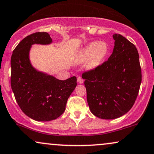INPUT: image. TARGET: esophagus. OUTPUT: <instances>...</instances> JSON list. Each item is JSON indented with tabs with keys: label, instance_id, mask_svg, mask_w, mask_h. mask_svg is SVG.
<instances>
[{
	"label": "esophagus",
	"instance_id": "obj_1",
	"mask_svg": "<svg viewBox=\"0 0 154 154\" xmlns=\"http://www.w3.org/2000/svg\"><path fill=\"white\" fill-rule=\"evenodd\" d=\"M77 82L79 84H82L84 82V79L81 77H77Z\"/></svg>",
	"mask_w": 154,
	"mask_h": 154
}]
</instances>
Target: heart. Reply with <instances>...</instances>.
<instances>
[{"label": "heart", "instance_id": "1", "mask_svg": "<svg viewBox=\"0 0 154 154\" xmlns=\"http://www.w3.org/2000/svg\"><path fill=\"white\" fill-rule=\"evenodd\" d=\"M108 53V46L104 42H92L82 49L75 57V62L87 61V68L94 69L101 65Z\"/></svg>", "mask_w": 154, "mask_h": 154}]
</instances>
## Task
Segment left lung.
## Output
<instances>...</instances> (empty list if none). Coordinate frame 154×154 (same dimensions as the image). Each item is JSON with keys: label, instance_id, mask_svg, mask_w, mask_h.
Here are the masks:
<instances>
[{"label": "left lung", "instance_id": "left-lung-1", "mask_svg": "<svg viewBox=\"0 0 154 154\" xmlns=\"http://www.w3.org/2000/svg\"><path fill=\"white\" fill-rule=\"evenodd\" d=\"M113 38L114 48L107 61L82 75L91 112L103 119H114L129 112L141 82L137 48L120 34Z\"/></svg>", "mask_w": 154, "mask_h": 154}]
</instances>
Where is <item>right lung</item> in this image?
<instances>
[{
    "label": "right lung",
    "instance_id": "add662e5",
    "mask_svg": "<svg viewBox=\"0 0 154 154\" xmlns=\"http://www.w3.org/2000/svg\"><path fill=\"white\" fill-rule=\"evenodd\" d=\"M52 41L48 32H35L21 40L11 56V85L15 100L25 114L38 122H49L62 115L77 86L75 76L59 80L37 71L31 65V45H48Z\"/></svg>",
    "mask_w": 154,
    "mask_h": 154
}]
</instances>
